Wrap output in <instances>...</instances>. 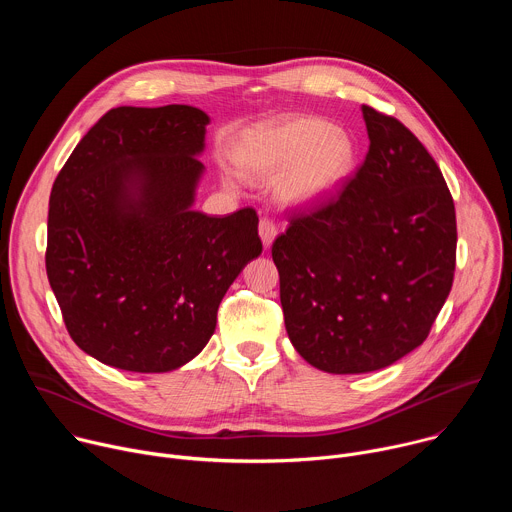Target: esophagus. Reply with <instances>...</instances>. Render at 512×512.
I'll return each instance as SVG.
<instances>
[{
	"label": "esophagus",
	"instance_id": "esophagus-1",
	"mask_svg": "<svg viewBox=\"0 0 512 512\" xmlns=\"http://www.w3.org/2000/svg\"><path fill=\"white\" fill-rule=\"evenodd\" d=\"M277 225L271 221V218H267V216H263L261 221H259V237H261V241H263V247L267 249V247H271V243L275 241V237H277Z\"/></svg>",
	"mask_w": 512,
	"mask_h": 512
}]
</instances>
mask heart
Masks as SVG:
<instances>
[{
    "label": "heart",
    "instance_id": "heart-1",
    "mask_svg": "<svg viewBox=\"0 0 512 512\" xmlns=\"http://www.w3.org/2000/svg\"><path fill=\"white\" fill-rule=\"evenodd\" d=\"M354 162L356 148L346 131L304 117L261 133L245 156V170L263 180L281 178L287 202L312 206L342 188Z\"/></svg>",
    "mask_w": 512,
    "mask_h": 512
}]
</instances>
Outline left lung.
I'll use <instances>...</instances> for the list:
<instances>
[{
  "label": "left lung",
  "mask_w": 512,
  "mask_h": 512,
  "mask_svg": "<svg viewBox=\"0 0 512 512\" xmlns=\"http://www.w3.org/2000/svg\"><path fill=\"white\" fill-rule=\"evenodd\" d=\"M369 152L342 190L291 214L271 247L287 336L312 367L358 375L427 338L456 269V210L423 143L362 105Z\"/></svg>",
  "instance_id": "1"
}]
</instances>
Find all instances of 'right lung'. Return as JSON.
Listing matches in <instances>:
<instances>
[{"label": "right lung", "instance_id": "add662e5", "mask_svg": "<svg viewBox=\"0 0 512 512\" xmlns=\"http://www.w3.org/2000/svg\"><path fill=\"white\" fill-rule=\"evenodd\" d=\"M208 123L190 105L111 109L54 180L48 281L70 338L109 367L168 373L192 360L263 251L253 208H192Z\"/></svg>", "mask_w": 512, "mask_h": 512}]
</instances>
